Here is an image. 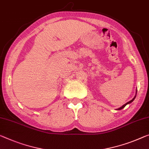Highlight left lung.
<instances>
[{
  "label": "left lung",
  "mask_w": 149,
  "mask_h": 149,
  "mask_svg": "<svg viewBox=\"0 0 149 149\" xmlns=\"http://www.w3.org/2000/svg\"><path fill=\"white\" fill-rule=\"evenodd\" d=\"M135 97H134L133 98H132V99L131 100H130V101L129 102H127V103H126V104H125L124 105H123V106H122V107H120V108L119 109H118V110H121V109H123V108H125V106H126V105H127V104H129V103H130V102H132V101H133V100H134V98H135Z\"/></svg>",
  "instance_id": "left-lung-1"
}]
</instances>
